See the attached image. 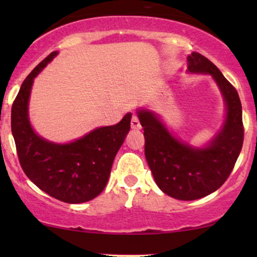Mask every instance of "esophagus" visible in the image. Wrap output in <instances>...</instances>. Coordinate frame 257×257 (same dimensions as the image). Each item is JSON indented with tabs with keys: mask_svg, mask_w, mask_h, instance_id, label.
<instances>
[{
	"mask_svg": "<svg viewBox=\"0 0 257 257\" xmlns=\"http://www.w3.org/2000/svg\"><path fill=\"white\" fill-rule=\"evenodd\" d=\"M131 127L133 130H140V128H142V124H140V120H139L138 115H132Z\"/></svg>",
	"mask_w": 257,
	"mask_h": 257,
	"instance_id": "34e87169",
	"label": "esophagus"
}]
</instances>
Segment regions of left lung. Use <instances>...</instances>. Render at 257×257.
I'll list each match as a JSON object with an SVG mask.
<instances>
[{"label":"left lung","instance_id":"8db88e82","mask_svg":"<svg viewBox=\"0 0 257 257\" xmlns=\"http://www.w3.org/2000/svg\"><path fill=\"white\" fill-rule=\"evenodd\" d=\"M188 71L209 73L216 80L227 105L223 127L205 149H194L170 135L160 119L150 111H139L144 127L145 157L157 185L178 200L201 199L224 184L243 145L242 106L235 87L219 69L199 52L188 56Z\"/></svg>","mask_w":257,"mask_h":257}]
</instances>
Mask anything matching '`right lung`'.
Here are the masks:
<instances>
[{"label":"right lung","mask_w":257,"mask_h":257,"mask_svg":"<svg viewBox=\"0 0 257 257\" xmlns=\"http://www.w3.org/2000/svg\"><path fill=\"white\" fill-rule=\"evenodd\" d=\"M56 55L54 51L45 57L21 85L12 107V132L27 177L52 198L82 203L96 198L106 186L115 154L131 127L132 114L65 145L38 137L28 119V101L34 78Z\"/></svg>","instance_id":"1"}]
</instances>
